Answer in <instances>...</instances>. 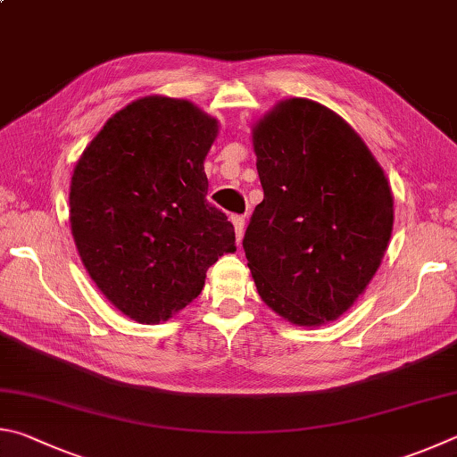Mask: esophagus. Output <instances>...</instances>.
I'll use <instances>...</instances> for the list:
<instances>
[{"instance_id": "obj_1", "label": "esophagus", "mask_w": 457, "mask_h": 457, "mask_svg": "<svg viewBox=\"0 0 457 457\" xmlns=\"http://www.w3.org/2000/svg\"><path fill=\"white\" fill-rule=\"evenodd\" d=\"M233 224H235L237 243H241V241H243V235H245V216L235 214V216H233Z\"/></svg>"}]
</instances>
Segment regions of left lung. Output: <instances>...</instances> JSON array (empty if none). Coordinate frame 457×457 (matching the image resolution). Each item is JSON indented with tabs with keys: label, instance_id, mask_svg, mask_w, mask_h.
<instances>
[{
	"label": "left lung",
	"instance_id": "obj_1",
	"mask_svg": "<svg viewBox=\"0 0 457 457\" xmlns=\"http://www.w3.org/2000/svg\"><path fill=\"white\" fill-rule=\"evenodd\" d=\"M265 198L243 238L257 291L295 325L333 321L378 270L394 227L381 166L345 120L305 98L254 128Z\"/></svg>",
	"mask_w": 457,
	"mask_h": 457
}]
</instances>
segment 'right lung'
Here are the masks:
<instances>
[{
  "instance_id": "add662e5",
  "label": "right lung",
  "mask_w": 457,
  "mask_h": 457,
  "mask_svg": "<svg viewBox=\"0 0 457 457\" xmlns=\"http://www.w3.org/2000/svg\"><path fill=\"white\" fill-rule=\"evenodd\" d=\"M216 120L187 100L150 98L116 112L78 160L70 222L84 267L114 307L158 323L235 251V228L206 200L204 156Z\"/></svg>"
}]
</instances>
